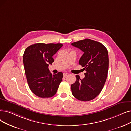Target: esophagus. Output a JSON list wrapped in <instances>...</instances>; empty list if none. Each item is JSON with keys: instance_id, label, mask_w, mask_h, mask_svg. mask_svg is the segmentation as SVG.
I'll return each instance as SVG.
<instances>
[{"instance_id": "esophagus-1", "label": "esophagus", "mask_w": 131, "mask_h": 131, "mask_svg": "<svg viewBox=\"0 0 131 131\" xmlns=\"http://www.w3.org/2000/svg\"><path fill=\"white\" fill-rule=\"evenodd\" d=\"M68 75H69V74H68V73H67V72H65V73H64V74H63V76H64V77L68 76Z\"/></svg>"}]
</instances>
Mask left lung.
<instances>
[{
	"label": "left lung",
	"mask_w": 131,
	"mask_h": 131,
	"mask_svg": "<svg viewBox=\"0 0 131 131\" xmlns=\"http://www.w3.org/2000/svg\"><path fill=\"white\" fill-rule=\"evenodd\" d=\"M71 45L84 53L78 63L86 71L83 79L76 76V82L71 85L72 94L80 101H91L100 93L106 80L109 64L107 50L101 43L89 39Z\"/></svg>",
	"instance_id": "8db88e82"
}]
</instances>
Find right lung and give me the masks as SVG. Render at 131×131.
<instances>
[{"label": "right lung", "instance_id": "right-lung-1", "mask_svg": "<svg viewBox=\"0 0 131 131\" xmlns=\"http://www.w3.org/2000/svg\"><path fill=\"white\" fill-rule=\"evenodd\" d=\"M61 43H35L25 50L23 63L30 89L41 98L54 96L62 81L63 73L52 75L48 66L54 62L53 56L62 47Z\"/></svg>", "mask_w": 131, "mask_h": 131}]
</instances>
